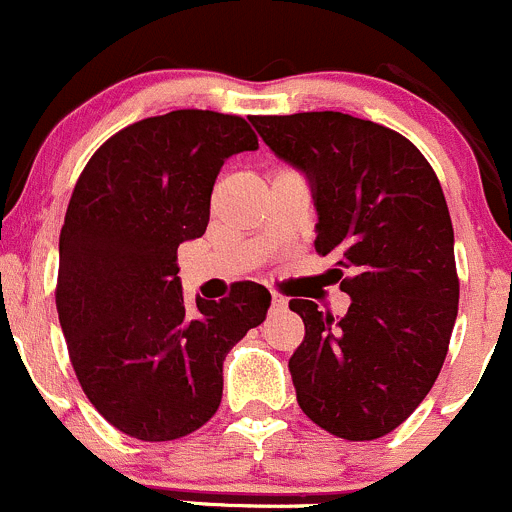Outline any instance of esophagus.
I'll use <instances>...</instances> for the list:
<instances>
[{
    "mask_svg": "<svg viewBox=\"0 0 512 512\" xmlns=\"http://www.w3.org/2000/svg\"><path fill=\"white\" fill-rule=\"evenodd\" d=\"M271 308H273V311H281V308H286V298L276 296V293H273V296H271Z\"/></svg>",
    "mask_w": 512,
    "mask_h": 512,
    "instance_id": "34e87169",
    "label": "esophagus"
}]
</instances>
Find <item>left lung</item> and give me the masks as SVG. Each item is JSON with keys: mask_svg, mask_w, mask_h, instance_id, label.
I'll list each match as a JSON object with an SVG mask.
<instances>
[{"mask_svg": "<svg viewBox=\"0 0 512 512\" xmlns=\"http://www.w3.org/2000/svg\"><path fill=\"white\" fill-rule=\"evenodd\" d=\"M251 124L306 176L316 251L336 261L331 271L351 296L341 318L303 298L288 303L306 326L288 361L298 406L338 438H381L428 396L458 316L453 224L438 176L406 136L341 111Z\"/></svg>", "mask_w": 512, "mask_h": 512, "instance_id": "1", "label": "left lung"}]
</instances>
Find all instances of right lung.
Returning <instances> with one entry per match:
<instances>
[{"instance_id":"obj_1","label":"right lung","mask_w":512,"mask_h":512,"mask_svg":"<svg viewBox=\"0 0 512 512\" xmlns=\"http://www.w3.org/2000/svg\"><path fill=\"white\" fill-rule=\"evenodd\" d=\"M241 116L181 109L136 121L89 159L59 236L57 311L91 406L121 433L174 440L219 411L226 353L271 293L236 283L186 308L176 249L204 236L226 159L256 151Z\"/></svg>"}]
</instances>
